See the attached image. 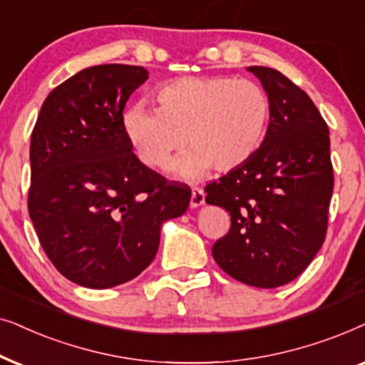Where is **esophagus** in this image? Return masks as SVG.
I'll return each instance as SVG.
<instances>
[{
    "label": "esophagus",
    "instance_id": "34e87169",
    "mask_svg": "<svg viewBox=\"0 0 365 365\" xmlns=\"http://www.w3.org/2000/svg\"><path fill=\"white\" fill-rule=\"evenodd\" d=\"M203 203H205V192H203L202 188L193 187L190 195V207H200Z\"/></svg>",
    "mask_w": 365,
    "mask_h": 365
}]
</instances>
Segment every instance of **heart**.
I'll use <instances>...</instances> for the list:
<instances>
[{"label":"heart","instance_id":"b5f03b06","mask_svg":"<svg viewBox=\"0 0 365 365\" xmlns=\"http://www.w3.org/2000/svg\"><path fill=\"white\" fill-rule=\"evenodd\" d=\"M155 110L142 103L123 113V132L140 162L167 168L175 155L193 148L175 165L183 177L210 167L225 173L259 152L270 126L269 95L250 80L230 76H187L158 86Z\"/></svg>","mask_w":365,"mask_h":365}]
</instances>
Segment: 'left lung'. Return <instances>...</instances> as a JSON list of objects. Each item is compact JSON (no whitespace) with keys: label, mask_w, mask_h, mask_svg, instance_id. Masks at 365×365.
Segmentation results:
<instances>
[{"label":"left lung","mask_w":365,"mask_h":365,"mask_svg":"<svg viewBox=\"0 0 365 365\" xmlns=\"http://www.w3.org/2000/svg\"><path fill=\"white\" fill-rule=\"evenodd\" d=\"M249 70L269 95V132L249 162L207 183L205 200L230 213V230L212 247L218 267L274 289L302 274L324 244L334 168L327 123L309 95L274 68Z\"/></svg>","instance_id":"obj_1"}]
</instances>
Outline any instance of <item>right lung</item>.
Masks as SVG:
<instances>
[{"label":"right lung","instance_id":"1","mask_svg":"<svg viewBox=\"0 0 365 365\" xmlns=\"http://www.w3.org/2000/svg\"><path fill=\"white\" fill-rule=\"evenodd\" d=\"M143 66L81 70L48 95L31 133L28 212L61 275L88 289L135 279L152 264L160 228L185 213L192 190L133 153L123 132Z\"/></svg>","mask_w":365,"mask_h":365}]
</instances>
